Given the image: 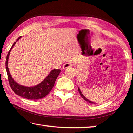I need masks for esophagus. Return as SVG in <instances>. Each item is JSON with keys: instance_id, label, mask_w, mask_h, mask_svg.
<instances>
[{"instance_id": "obj_1", "label": "esophagus", "mask_w": 133, "mask_h": 133, "mask_svg": "<svg viewBox=\"0 0 133 133\" xmlns=\"http://www.w3.org/2000/svg\"><path fill=\"white\" fill-rule=\"evenodd\" d=\"M69 63H65L63 66V69H64V70L67 69V68H69Z\"/></svg>"}]
</instances>
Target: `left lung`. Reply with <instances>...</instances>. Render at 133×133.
Listing matches in <instances>:
<instances>
[{"label":"left lung","instance_id":"8db88e82","mask_svg":"<svg viewBox=\"0 0 133 133\" xmlns=\"http://www.w3.org/2000/svg\"><path fill=\"white\" fill-rule=\"evenodd\" d=\"M21 37L22 36L18 37L16 42H17ZM16 42H15L13 44L12 48L9 51L6 60V69L8 74L9 83L11 88L16 94L22 97L30 99V100H38L39 98H43L46 95H48L52 89L58 75L60 74V70H51L50 73H49V75L45 77V78H44L43 80L37 85H33V86H26V85H21L17 83V82L13 79L12 75H11L8 66V60L9 58L10 51ZM80 94L82 97L83 96L82 93Z\"/></svg>","mask_w":133,"mask_h":133}]
</instances>
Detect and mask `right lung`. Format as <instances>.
<instances>
[{"instance_id":"1","label":"right lung","mask_w":133,"mask_h":133,"mask_svg":"<svg viewBox=\"0 0 133 133\" xmlns=\"http://www.w3.org/2000/svg\"><path fill=\"white\" fill-rule=\"evenodd\" d=\"M82 98L84 99V100H85L86 101V102H89V103H91V104H95V103L94 102H92V101H90V100H89V99H87L86 97H85V96H82Z\"/></svg>"}]
</instances>
